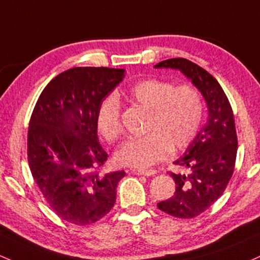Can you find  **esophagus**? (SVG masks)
<instances>
[{
  "instance_id": "esophagus-1",
  "label": "esophagus",
  "mask_w": 260,
  "mask_h": 260,
  "mask_svg": "<svg viewBox=\"0 0 260 260\" xmlns=\"http://www.w3.org/2000/svg\"><path fill=\"white\" fill-rule=\"evenodd\" d=\"M133 173L137 174V175H144V176H154L156 174L154 170H133Z\"/></svg>"
}]
</instances>
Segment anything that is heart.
Wrapping results in <instances>:
<instances>
[{
  "mask_svg": "<svg viewBox=\"0 0 260 260\" xmlns=\"http://www.w3.org/2000/svg\"><path fill=\"white\" fill-rule=\"evenodd\" d=\"M128 98L149 112L145 124L148 135L128 139L116 150L115 158L121 165L147 169L167 158L170 149H184L199 133L204 102L192 86H174L164 80L145 79L128 90ZM96 124L106 141L119 138L121 110L115 96H108L101 102Z\"/></svg>",
  "mask_w": 260,
  "mask_h": 260,
  "instance_id": "heart-1",
  "label": "heart"
}]
</instances>
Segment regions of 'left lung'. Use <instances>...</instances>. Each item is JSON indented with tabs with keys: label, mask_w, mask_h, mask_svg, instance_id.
Instances as JSON below:
<instances>
[{
	"label": "left lung",
	"mask_w": 260,
	"mask_h": 260,
	"mask_svg": "<svg viewBox=\"0 0 260 260\" xmlns=\"http://www.w3.org/2000/svg\"><path fill=\"white\" fill-rule=\"evenodd\" d=\"M154 68L180 71L191 80L207 105V122L184 155L175 160L186 173H170L176 185L175 193L158 204L159 210L174 217L192 218L209 209L223 193L232 178L238 148L235 117L217 80L195 62L174 58L160 61Z\"/></svg>",
	"instance_id": "left-lung-1"
}]
</instances>
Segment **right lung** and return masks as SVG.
Listing matches in <instances>:
<instances>
[{
    "instance_id": "obj_1",
    "label": "right lung",
    "mask_w": 260,
    "mask_h": 260,
    "mask_svg": "<svg viewBox=\"0 0 260 260\" xmlns=\"http://www.w3.org/2000/svg\"><path fill=\"white\" fill-rule=\"evenodd\" d=\"M124 69L73 68L55 76L37 101L28 128V162L54 212L86 226L110 212L123 170L100 174L107 160L98 137L101 102Z\"/></svg>"
}]
</instances>
